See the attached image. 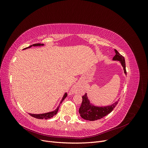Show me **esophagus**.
Wrapping results in <instances>:
<instances>
[{
	"mask_svg": "<svg viewBox=\"0 0 148 148\" xmlns=\"http://www.w3.org/2000/svg\"><path fill=\"white\" fill-rule=\"evenodd\" d=\"M79 89H80V85L79 84H77L72 88V91L73 92L77 93L79 91Z\"/></svg>",
	"mask_w": 148,
	"mask_h": 148,
	"instance_id": "esophagus-1",
	"label": "esophagus"
}]
</instances>
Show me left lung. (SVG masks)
Listing matches in <instances>:
<instances>
[{
  "mask_svg": "<svg viewBox=\"0 0 148 148\" xmlns=\"http://www.w3.org/2000/svg\"><path fill=\"white\" fill-rule=\"evenodd\" d=\"M115 56L114 57L113 60H119L121 62V64L123 67L124 72L127 75L126 71V66H125V58L122 56L120 53L115 49ZM82 102L81 106L79 109V114L81 115L82 118L83 119L94 121L96 120H99L106 115L110 114L113 109L115 108V106H117L119 102L117 101L114 104L107 107H96L94 106H91L89 104V100L86 96V94L82 96Z\"/></svg>",
  "mask_w": 148,
  "mask_h": 148,
  "instance_id": "8db88e82",
  "label": "left lung"
}]
</instances>
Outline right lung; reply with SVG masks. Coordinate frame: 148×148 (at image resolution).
Returning a JSON list of instances; mask_svg holds the SVG:
<instances>
[{
  "instance_id": "obj_1",
  "label": "right lung",
  "mask_w": 148,
  "mask_h": 148,
  "mask_svg": "<svg viewBox=\"0 0 148 148\" xmlns=\"http://www.w3.org/2000/svg\"><path fill=\"white\" fill-rule=\"evenodd\" d=\"M43 46V44H41L39 43H38V44H33V45H31L28 47L26 48H29V47H31V46ZM26 48H25L24 49H26ZM67 96V94L65 93L63 98H62V100L60 102V104L62 103V102L63 101L65 98ZM59 107H57V109L54 110V111H52V112H48V113H46V114H29V115L31 116H32V117H34V118H36V119H50V118H52V117H53L55 115L57 114L58 110H59Z\"/></svg>"
}]
</instances>
